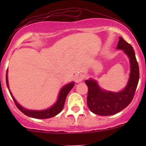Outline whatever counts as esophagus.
Here are the masks:
<instances>
[{"label": "esophagus", "instance_id": "34e87169", "mask_svg": "<svg viewBox=\"0 0 146 146\" xmlns=\"http://www.w3.org/2000/svg\"><path fill=\"white\" fill-rule=\"evenodd\" d=\"M83 80H84V77L82 75L78 74L75 76V81H76V82H78V83L82 81Z\"/></svg>", "mask_w": 146, "mask_h": 146}]
</instances>
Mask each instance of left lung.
Returning a JSON list of instances; mask_svg holds the SVG:
<instances>
[{
  "label": "left lung",
  "instance_id": "1",
  "mask_svg": "<svg viewBox=\"0 0 146 146\" xmlns=\"http://www.w3.org/2000/svg\"><path fill=\"white\" fill-rule=\"evenodd\" d=\"M117 48L123 49L130 62V79L126 87L119 93L102 90L98 83L90 79L85 83L88 86L87 104L91 112L102 116L113 115L124 109L132 102L139 80V68L135 51L130 44L119 37Z\"/></svg>",
  "mask_w": 146,
  "mask_h": 146
}]
</instances>
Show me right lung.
Returning a JSON list of instances; mask_svg holds the SVG:
<instances>
[{"label": "right lung", "instance_id": "obj_1", "mask_svg": "<svg viewBox=\"0 0 146 146\" xmlns=\"http://www.w3.org/2000/svg\"><path fill=\"white\" fill-rule=\"evenodd\" d=\"M6 84L7 88H9V85H8V80H7V73H6ZM73 86H74V83L72 82L69 84L66 85L62 88L61 91H60L59 98H58V101L51 108H48V109L44 110H29L25 109L24 108L18 104V102L15 100L14 97L11 95V92H9L10 95H11V98H12L13 100H14L15 104H16V107L19 109L23 114H25L27 116L33 117V118L36 119H48L53 117L56 115L59 114L60 112L62 111V110L63 109L64 106L65 100H66V96L68 94V93L70 92V90L72 89ZM10 91V90H9Z\"/></svg>", "mask_w": 146, "mask_h": 146}]
</instances>
